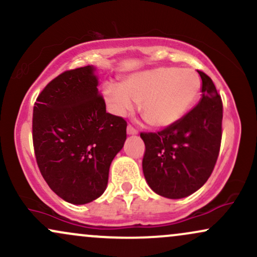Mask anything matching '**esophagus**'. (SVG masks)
Masks as SVG:
<instances>
[{"label": "esophagus", "instance_id": "34e87169", "mask_svg": "<svg viewBox=\"0 0 257 257\" xmlns=\"http://www.w3.org/2000/svg\"><path fill=\"white\" fill-rule=\"evenodd\" d=\"M126 134H128V135H137L138 131H135V129L133 128L132 125H128V126H126Z\"/></svg>", "mask_w": 257, "mask_h": 257}]
</instances>
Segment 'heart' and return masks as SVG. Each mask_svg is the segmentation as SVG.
<instances>
[{
    "label": "heart",
    "instance_id": "1",
    "mask_svg": "<svg viewBox=\"0 0 257 257\" xmlns=\"http://www.w3.org/2000/svg\"><path fill=\"white\" fill-rule=\"evenodd\" d=\"M201 79L194 69L159 67L133 74L123 85L107 82L104 97L115 115L124 116L140 103V112L154 128L174 125L199 97Z\"/></svg>",
    "mask_w": 257,
    "mask_h": 257
}]
</instances>
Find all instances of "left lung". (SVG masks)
<instances>
[{"instance_id": "1", "label": "left lung", "mask_w": 257, "mask_h": 257, "mask_svg": "<svg viewBox=\"0 0 257 257\" xmlns=\"http://www.w3.org/2000/svg\"><path fill=\"white\" fill-rule=\"evenodd\" d=\"M202 80L199 104L174 125L141 133L145 142L142 170L154 193L183 199L199 190L211 176L221 142L222 103L212 79Z\"/></svg>"}]
</instances>
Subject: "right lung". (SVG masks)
Wrapping results in <instances>:
<instances>
[{"instance_id":"1","label":"right lung","mask_w":257,"mask_h":257,"mask_svg":"<svg viewBox=\"0 0 257 257\" xmlns=\"http://www.w3.org/2000/svg\"><path fill=\"white\" fill-rule=\"evenodd\" d=\"M97 68L62 73L33 107V146L51 190L73 205L92 202L107 187L111 162L123 148L126 122L106 112Z\"/></svg>"}]
</instances>
